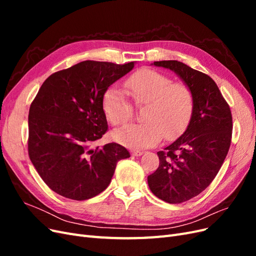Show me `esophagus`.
<instances>
[{
	"mask_svg": "<svg viewBox=\"0 0 256 256\" xmlns=\"http://www.w3.org/2000/svg\"><path fill=\"white\" fill-rule=\"evenodd\" d=\"M142 154H143L142 150H131V154H132V156H141Z\"/></svg>",
	"mask_w": 256,
	"mask_h": 256,
	"instance_id": "esophagus-1",
	"label": "esophagus"
}]
</instances>
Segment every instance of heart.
<instances>
[{"instance_id": "1", "label": "heart", "mask_w": 256, "mask_h": 256, "mask_svg": "<svg viewBox=\"0 0 256 256\" xmlns=\"http://www.w3.org/2000/svg\"><path fill=\"white\" fill-rule=\"evenodd\" d=\"M127 94L136 106H143L141 124H131L116 129L113 138L132 148L157 144L164 136L173 140L188 126L193 112V94L184 82H172L166 74L143 68L125 82ZM102 109L114 126L131 120L134 108L125 94L111 85L102 97Z\"/></svg>"}]
</instances>
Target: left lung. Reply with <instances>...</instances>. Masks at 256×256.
Returning <instances> with one entry per match:
<instances>
[{
  "mask_svg": "<svg viewBox=\"0 0 256 256\" xmlns=\"http://www.w3.org/2000/svg\"><path fill=\"white\" fill-rule=\"evenodd\" d=\"M154 65L175 72L194 99L187 130L157 152L159 166L147 177L154 196L180 204L198 196L218 174L230 150L233 120L228 104L208 74L178 60L154 62Z\"/></svg>",
  "mask_w": 256,
  "mask_h": 256,
  "instance_id": "1",
  "label": "left lung"
}]
</instances>
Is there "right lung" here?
Listing matches in <instances>:
<instances>
[{"label":"right lung","instance_id":"1","mask_svg":"<svg viewBox=\"0 0 256 256\" xmlns=\"http://www.w3.org/2000/svg\"><path fill=\"white\" fill-rule=\"evenodd\" d=\"M134 63L84 60L52 74L28 112V156L48 187L76 200L94 198L109 186L116 164L130 157L125 147H94L108 131L106 90Z\"/></svg>","mask_w":256,"mask_h":256}]
</instances>
